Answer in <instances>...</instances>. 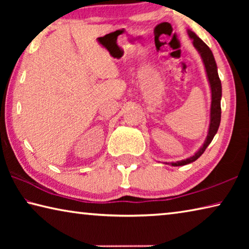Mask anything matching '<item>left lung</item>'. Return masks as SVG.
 <instances>
[{
    "instance_id": "left-lung-1",
    "label": "left lung",
    "mask_w": 249,
    "mask_h": 249,
    "mask_svg": "<svg viewBox=\"0 0 249 249\" xmlns=\"http://www.w3.org/2000/svg\"><path fill=\"white\" fill-rule=\"evenodd\" d=\"M188 35L193 40V45H195V47L201 54V58L202 60H203V64L206 70V75H208V79L210 82L211 92H212V102H211V115H210L211 120H210L208 137H206L203 146H202L201 148L192 156V157L184 160H180V161L170 162V165L174 167L184 166V165H188V163L196 161V160L204 153L206 147L210 145V142H212L213 137L215 136V134L217 133L218 126H220V123H221L222 84H221L220 78H218L215 59H214L213 53L211 52V49L208 47V45H206L201 38H199V37H197L192 31H190V29H188Z\"/></svg>"
}]
</instances>
